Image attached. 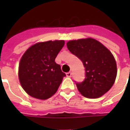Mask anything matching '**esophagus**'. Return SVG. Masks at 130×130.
<instances>
[{"mask_svg":"<svg viewBox=\"0 0 130 130\" xmlns=\"http://www.w3.org/2000/svg\"><path fill=\"white\" fill-rule=\"evenodd\" d=\"M66 75H67V77H70L71 76V72H70V71H69V72H67V73H66Z\"/></svg>","mask_w":130,"mask_h":130,"instance_id":"34e87169","label":"esophagus"}]
</instances>
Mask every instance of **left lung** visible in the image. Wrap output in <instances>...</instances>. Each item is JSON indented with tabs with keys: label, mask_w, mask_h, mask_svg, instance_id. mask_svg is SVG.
<instances>
[{
	"label": "left lung",
	"mask_w": 130,
	"mask_h": 130,
	"mask_svg": "<svg viewBox=\"0 0 130 130\" xmlns=\"http://www.w3.org/2000/svg\"><path fill=\"white\" fill-rule=\"evenodd\" d=\"M67 46L85 67V79L76 83L79 92L86 98L96 99L108 92L117 76V65L112 53L90 38L69 41Z\"/></svg>",
	"instance_id": "obj_1"
}]
</instances>
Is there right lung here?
I'll return each instance as SVG.
<instances>
[{
    "mask_svg": "<svg viewBox=\"0 0 130 130\" xmlns=\"http://www.w3.org/2000/svg\"><path fill=\"white\" fill-rule=\"evenodd\" d=\"M64 44V40L39 42L23 54L19 65V79L29 96L46 100L56 93L66 76L55 61Z\"/></svg>",
    "mask_w": 130,
    "mask_h": 130,
    "instance_id": "1",
    "label": "right lung"
}]
</instances>
